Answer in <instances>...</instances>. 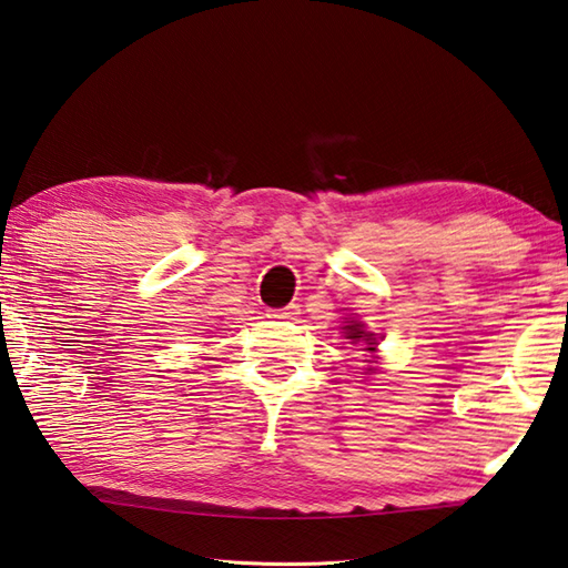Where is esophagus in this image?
Listing matches in <instances>:
<instances>
[{"instance_id":"esophagus-1","label":"esophagus","mask_w":568,"mask_h":568,"mask_svg":"<svg viewBox=\"0 0 568 568\" xmlns=\"http://www.w3.org/2000/svg\"><path fill=\"white\" fill-rule=\"evenodd\" d=\"M297 315V305H287L283 311H271L273 320H295Z\"/></svg>"}]
</instances>
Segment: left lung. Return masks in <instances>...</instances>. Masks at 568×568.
<instances>
[{
    "instance_id": "left-lung-1",
    "label": "left lung",
    "mask_w": 568,
    "mask_h": 568,
    "mask_svg": "<svg viewBox=\"0 0 568 568\" xmlns=\"http://www.w3.org/2000/svg\"><path fill=\"white\" fill-rule=\"evenodd\" d=\"M345 329H347V337H349V339H355V343H357V339H359V337H363V339H365V343L369 345L367 349H375V339H373V335H367V333H365V329H359L357 325H347Z\"/></svg>"
}]
</instances>
